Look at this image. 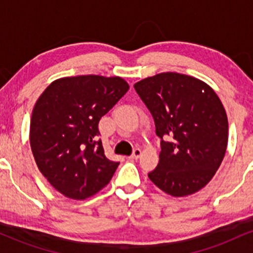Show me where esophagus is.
Returning <instances> with one entry per match:
<instances>
[{
	"instance_id": "1",
	"label": "esophagus",
	"mask_w": 253,
	"mask_h": 253,
	"mask_svg": "<svg viewBox=\"0 0 253 253\" xmlns=\"http://www.w3.org/2000/svg\"><path fill=\"white\" fill-rule=\"evenodd\" d=\"M141 153H143V152H141L140 149H135L134 151H133V153H132V155H130L129 158L130 159H138L139 157L141 156Z\"/></svg>"
}]
</instances>
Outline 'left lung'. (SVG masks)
<instances>
[{
	"instance_id": "obj_1",
	"label": "left lung",
	"mask_w": 253,
	"mask_h": 253,
	"mask_svg": "<svg viewBox=\"0 0 253 253\" xmlns=\"http://www.w3.org/2000/svg\"><path fill=\"white\" fill-rule=\"evenodd\" d=\"M152 114L162 139L159 163L149 178L175 197L195 194L219 169L228 143L226 110L203 81L177 72H162L134 84ZM171 136V142L163 137Z\"/></svg>"
}]
</instances>
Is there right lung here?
I'll return each instance as SVG.
<instances>
[{
  "mask_svg": "<svg viewBox=\"0 0 253 253\" xmlns=\"http://www.w3.org/2000/svg\"><path fill=\"white\" fill-rule=\"evenodd\" d=\"M129 89L124 78L82 75L53 81L32 112L30 143L38 169L54 189L85 200L108 184L119 163L97 140L98 121Z\"/></svg>",
  "mask_w": 253,
  "mask_h": 253,
  "instance_id": "right-lung-1",
  "label": "right lung"
}]
</instances>
